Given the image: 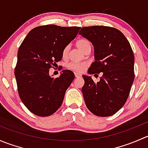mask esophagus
<instances>
[{
	"label": "esophagus",
	"instance_id": "obj_1",
	"mask_svg": "<svg viewBox=\"0 0 148 148\" xmlns=\"http://www.w3.org/2000/svg\"><path fill=\"white\" fill-rule=\"evenodd\" d=\"M74 75H75L76 78H77V77H80L82 76L79 73H77V72H74Z\"/></svg>",
	"mask_w": 148,
	"mask_h": 148
}]
</instances>
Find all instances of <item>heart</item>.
Returning <instances> with one entry per match:
<instances>
[{
  "instance_id": "heart-1",
  "label": "heart",
  "mask_w": 148,
  "mask_h": 148,
  "mask_svg": "<svg viewBox=\"0 0 148 148\" xmlns=\"http://www.w3.org/2000/svg\"><path fill=\"white\" fill-rule=\"evenodd\" d=\"M77 46L82 51H84L85 49H86L87 48H91L92 47V44H91L90 41L87 39H85V38H81V39L78 40L77 41ZM69 50V46H66L64 49H63V51H62V56L63 58H66L68 56ZM87 66V64L85 63H79V62H70L68 64L66 65V68L68 69L72 70L74 71H78V72H81L83 71L84 70L86 69V67Z\"/></svg>"
}]
</instances>
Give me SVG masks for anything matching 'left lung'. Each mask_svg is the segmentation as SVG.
Returning a JSON list of instances; mask_svg holds the SVG:
<instances>
[{"mask_svg": "<svg viewBox=\"0 0 148 148\" xmlns=\"http://www.w3.org/2000/svg\"><path fill=\"white\" fill-rule=\"evenodd\" d=\"M79 35L89 40L95 49V61L88 74H102L97 83L91 76L82 75V91L86 107L97 116L113 115L126 102L135 79L130 44L120 31L109 26L83 27Z\"/></svg>", "mask_w": 148, "mask_h": 148, "instance_id": "8db88e82", "label": "left lung"}]
</instances>
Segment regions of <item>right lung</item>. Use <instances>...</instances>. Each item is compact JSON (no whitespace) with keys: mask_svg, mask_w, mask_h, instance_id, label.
<instances>
[{"mask_svg":"<svg viewBox=\"0 0 148 148\" xmlns=\"http://www.w3.org/2000/svg\"><path fill=\"white\" fill-rule=\"evenodd\" d=\"M80 28L52 24L38 26L29 31L21 44L15 77L21 99L33 114L47 117L62 105L74 74L63 70L59 77L53 78L49 69L62 60L63 49Z\"/></svg>","mask_w":148,"mask_h":148,"instance_id":"right-lung-1","label":"right lung"}]
</instances>
